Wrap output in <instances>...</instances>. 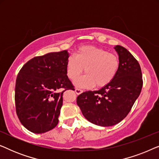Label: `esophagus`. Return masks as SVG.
<instances>
[{"instance_id": "1", "label": "esophagus", "mask_w": 159, "mask_h": 159, "mask_svg": "<svg viewBox=\"0 0 159 159\" xmlns=\"http://www.w3.org/2000/svg\"><path fill=\"white\" fill-rule=\"evenodd\" d=\"M75 92H76V93H77V95H80L82 92H83V90H81V89L76 88V89H75Z\"/></svg>"}]
</instances>
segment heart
I'll list each match as a JSON object with an SVG mask.
<instances>
[{"instance_id":"obj_1","label":"heart","mask_w":159,"mask_h":159,"mask_svg":"<svg viewBox=\"0 0 159 159\" xmlns=\"http://www.w3.org/2000/svg\"><path fill=\"white\" fill-rule=\"evenodd\" d=\"M119 68V59L107 50L94 46H82L76 51L75 56L67 59L66 75L71 80L86 75L75 82L77 87L91 88L96 85L103 88L114 79Z\"/></svg>"}]
</instances>
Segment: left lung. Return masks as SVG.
I'll list each match as a JSON object with an SVG mask.
<instances>
[{
	"mask_svg": "<svg viewBox=\"0 0 159 159\" xmlns=\"http://www.w3.org/2000/svg\"><path fill=\"white\" fill-rule=\"evenodd\" d=\"M119 68L107 85L78 95L77 103L86 119L101 127L116 125L127 116L143 87L140 66L125 48L116 45Z\"/></svg>",
	"mask_w": 159,
	"mask_h": 159,
	"instance_id": "8db88e82",
	"label": "left lung"
}]
</instances>
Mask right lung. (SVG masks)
Segmentation results:
<instances>
[{
    "instance_id": "obj_1",
    "label": "right lung",
    "mask_w": 159,
    "mask_h": 159,
    "mask_svg": "<svg viewBox=\"0 0 159 159\" xmlns=\"http://www.w3.org/2000/svg\"><path fill=\"white\" fill-rule=\"evenodd\" d=\"M68 51L34 57L24 65L15 87V103L19 121L36 134L53 129L58 122L63 93L75 90L66 75ZM61 88L65 90L60 93Z\"/></svg>"
}]
</instances>
